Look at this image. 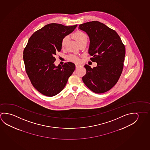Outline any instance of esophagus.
Wrapping results in <instances>:
<instances>
[{
	"mask_svg": "<svg viewBox=\"0 0 150 150\" xmlns=\"http://www.w3.org/2000/svg\"><path fill=\"white\" fill-rule=\"evenodd\" d=\"M81 66L80 64H76V68H78L79 67H81Z\"/></svg>",
	"mask_w": 150,
	"mask_h": 150,
	"instance_id": "34e87169",
	"label": "esophagus"
}]
</instances>
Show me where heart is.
I'll use <instances>...</instances> for the list:
<instances>
[{
  "mask_svg": "<svg viewBox=\"0 0 150 150\" xmlns=\"http://www.w3.org/2000/svg\"><path fill=\"white\" fill-rule=\"evenodd\" d=\"M72 37L76 40V42L78 43L79 45H80V44L83 42H87L88 40V37L86 34L82 31H77L75 32L74 33L72 34ZM68 39V36H64V38H62L61 42V46L62 48H64L65 46L67 43ZM68 59L69 60V61L73 62H78L79 61L78 57L74 55L68 56Z\"/></svg>",
  "mask_w": 150,
  "mask_h": 150,
  "instance_id": "heart-1",
  "label": "heart"
}]
</instances>
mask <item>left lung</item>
<instances>
[{"mask_svg": "<svg viewBox=\"0 0 150 150\" xmlns=\"http://www.w3.org/2000/svg\"><path fill=\"white\" fill-rule=\"evenodd\" d=\"M90 40L88 54L91 60L97 62L92 68L86 64V75L82 77L86 86L94 93L110 90L116 84L124 67L125 47L116 32L100 22L91 21L79 25Z\"/></svg>", "mask_w": 150, "mask_h": 150, "instance_id": "8db88e82", "label": "left lung"}]
</instances>
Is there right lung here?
<instances>
[{"label": "right lung", "instance_id": "obj_1", "mask_svg": "<svg viewBox=\"0 0 150 150\" xmlns=\"http://www.w3.org/2000/svg\"><path fill=\"white\" fill-rule=\"evenodd\" d=\"M77 25L64 26L52 23L34 32L23 51L25 70L32 84L39 92L53 96L60 92L74 72L71 62L56 66L55 55L62 50L61 42L76 28Z\"/></svg>", "mask_w": 150, "mask_h": 150}]
</instances>
